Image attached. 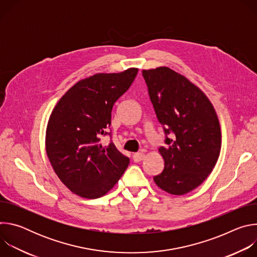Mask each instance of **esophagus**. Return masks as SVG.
Segmentation results:
<instances>
[{
	"mask_svg": "<svg viewBox=\"0 0 257 257\" xmlns=\"http://www.w3.org/2000/svg\"><path fill=\"white\" fill-rule=\"evenodd\" d=\"M144 158H145V155H144L143 152H141V153H136V154L133 155V161H134L135 163L141 162L142 160H144Z\"/></svg>",
	"mask_w": 257,
	"mask_h": 257,
	"instance_id": "obj_1",
	"label": "esophagus"
}]
</instances>
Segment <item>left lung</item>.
Here are the masks:
<instances>
[{
    "instance_id": "8db88e82",
    "label": "left lung",
    "mask_w": 257,
    "mask_h": 257,
    "mask_svg": "<svg viewBox=\"0 0 257 257\" xmlns=\"http://www.w3.org/2000/svg\"><path fill=\"white\" fill-rule=\"evenodd\" d=\"M142 75L167 135V145L159 149L165 168L154 181L170 194L184 195L201 184L217 162L222 145L217 115L199 87L169 67L142 70Z\"/></svg>"
}]
</instances>
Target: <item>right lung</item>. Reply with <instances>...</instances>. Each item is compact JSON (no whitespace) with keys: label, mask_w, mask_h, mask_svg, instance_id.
Returning <instances> with one entry per match:
<instances>
[{"label":"right lung","mask_w":257,"mask_h":257,"mask_svg":"<svg viewBox=\"0 0 257 257\" xmlns=\"http://www.w3.org/2000/svg\"><path fill=\"white\" fill-rule=\"evenodd\" d=\"M137 68L96 73L73 85L57 102L46 131V152L63 184L88 199L105 195L129 165L114 143L100 136L111 125L114 103L130 87Z\"/></svg>","instance_id":"add662e5"}]
</instances>
